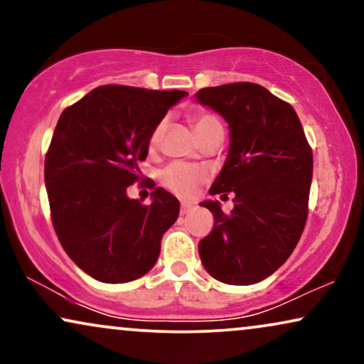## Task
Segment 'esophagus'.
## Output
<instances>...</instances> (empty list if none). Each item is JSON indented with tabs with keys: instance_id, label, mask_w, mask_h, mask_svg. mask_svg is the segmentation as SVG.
<instances>
[{
	"instance_id": "1",
	"label": "esophagus",
	"mask_w": 364,
	"mask_h": 364,
	"mask_svg": "<svg viewBox=\"0 0 364 364\" xmlns=\"http://www.w3.org/2000/svg\"><path fill=\"white\" fill-rule=\"evenodd\" d=\"M192 208H193L192 203H187V202H183L182 205H181V213H182V215H186V213L191 212Z\"/></svg>"
}]
</instances>
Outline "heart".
I'll return each mask as SVG.
<instances>
[{"label": "heart", "mask_w": 364, "mask_h": 364, "mask_svg": "<svg viewBox=\"0 0 364 364\" xmlns=\"http://www.w3.org/2000/svg\"><path fill=\"white\" fill-rule=\"evenodd\" d=\"M191 119L193 122V127L198 134V137H202L208 129L212 126H217L218 119L212 114L203 112V111H192ZM167 121L162 119L161 122H157V126L152 129L151 137H149V146L156 147L164 136V131H166ZM208 173L205 168L193 166V164H186V162H172L171 166H167L161 172L162 186L168 188V191L176 193L178 197H192L193 193L197 192V188L202 186L203 182L207 181Z\"/></svg>", "instance_id": "b5f03b06"}]
</instances>
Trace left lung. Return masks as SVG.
<instances>
[{"mask_svg":"<svg viewBox=\"0 0 364 364\" xmlns=\"http://www.w3.org/2000/svg\"><path fill=\"white\" fill-rule=\"evenodd\" d=\"M228 122L230 149L212 196L235 207L223 213L217 200L202 202L213 230L198 242L205 270L228 285H253L277 272L295 250L308 217L313 154L295 109L260 84L232 82L196 94Z\"/></svg>","mask_w":364,"mask_h":364,"instance_id":"8db88e82","label":"left lung"}]
</instances>
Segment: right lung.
I'll use <instances>...</instances> for the list:
<instances>
[{
  "label": "right lung",
  "instance_id": "obj_1",
  "mask_svg": "<svg viewBox=\"0 0 364 364\" xmlns=\"http://www.w3.org/2000/svg\"><path fill=\"white\" fill-rule=\"evenodd\" d=\"M186 91L101 86L66 107L44 161L54 230L76 265L104 283L151 270L178 200L157 187L152 203L127 197L146 161L149 137Z\"/></svg>",
  "mask_w": 364,
  "mask_h": 364
}]
</instances>
